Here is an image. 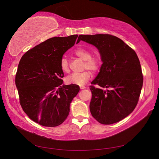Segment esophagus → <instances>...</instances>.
Listing matches in <instances>:
<instances>
[{
	"label": "esophagus",
	"mask_w": 159,
	"mask_h": 159,
	"mask_svg": "<svg viewBox=\"0 0 159 159\" xmlns=\"http://www.w3.org/2000/svg\"><path fill=\"white\" fill-rule=\"evenodd\" d=\"M80 88L81 89H85V86H83V85H80Z\"/></svg>",
	"instance_id": "obj_1"
}]
</instances>
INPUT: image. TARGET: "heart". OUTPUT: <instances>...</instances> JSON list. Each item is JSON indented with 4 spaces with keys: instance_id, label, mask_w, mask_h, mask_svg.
Here are the masks:
<instances>
[{
    "instance_id": "obj_1",
    "label": "heart",
    "mask_w": 159,
    "mask_h": 159,
    "mask_svg": "<svg viewBox=\"0 0 159 159\" xmlns=\"http://www.w3.org/2000/svg\"><path fill=\"white\" fill-rule=\"evenodd\" d=\"M74 54L80 58L84 60L83 64L84 70H89L91 71H97L99 68L101 62L97 57L91 56L92 53L89 50L85 48H78L74 51ZM60 66L62 71L68 73L70 71V63L66 57H62ZM91 73L89 70H85L81 73H74L69 75L66 78V82L68 84H75L82 85L91 78Z\"/></svg>"
}]
</instances>
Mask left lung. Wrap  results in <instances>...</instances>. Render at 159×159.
I'll use <instances>...</instances> for the list:
<instances>
[{
    "mask_svg": "<svg viewBox=\"0 0 159 159\" xmlns=\"http://www.w3.org/2000/svg\"><path fill=\"white\" fill-rule=\"evenodd\" d=\"M81 40L97 48L103 62L89 87L92 93L90 112L102 124L117 123L131 113L139 102L143 83L139 57L134 50L115 36L80 35L77 42Z\"/></svg>",
    "mask_w": 159,
    "mask_h": 159,
    "instance_id": "8db88e82",
    "label": "left lung"
}]
</instances>
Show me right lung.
<instances>
[{
    "instance_id": "obj_1",
    "label": "right lung",
    "mask_w": 159,
    "mask_h": 159,
    "mask_svg": "<svg viewBox=\"0 0 159 159\" xmlns=\"http://www.w3.org/2000/svg\"><path fill=\"white\" fill-rule=\"evenodd\" d=\"M78 35L49 38L27 51L18 64L15 84L20 103L30 119L44 127H56L70 113L79 85H63L60 62Z\"/></svg>"
}]
</instances>
